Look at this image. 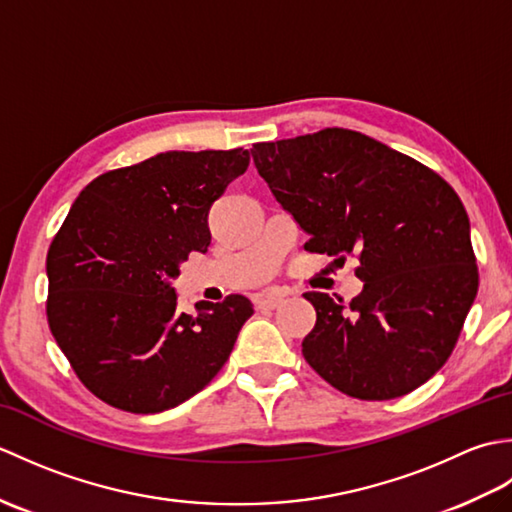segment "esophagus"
I'll use <instances>...</instances> for the list:
<instances>
[{
    "label": "esophagus",
    "mask_w": 512,
    "mask_h": 512,
    "mask_svg": "<svg viewBox=\"0 0 512 512\" xmlns=\"http://www.w3.org/2000/svg\"><path fill=\"white\" fill-rule=\"evenodd\" d=\"M284 297L286 295H281V292H266V295H257L255 297V308L257 310H275L277 306H281Z\"/></svg>",
    "instance_id": "esophagus-1"
}]
</instances>
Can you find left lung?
Listing matches in <instances>:
<instances>
[{
    "label": "left lung",
    "instance_id": "1",
    "mask_svg": "<svg viewBox=\"0 0 512 512\" xmlns=\"http://www.w3.org/2000/svg\"><path fill=\"white\" fill-rule=\"evenodd\" d=\"M277 202L308 233L310 253L358 259L363 292L317 310L301 352L323 380L358 400L418 389L449 361L480 275L469 215L436 171L352 129L250 149Z\"/></svg>",
    "mask_w": 512,
    "mask_h": 512
}]
</instances>
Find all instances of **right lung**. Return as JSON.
<instances>
[{
    "instance_id": "obj_1",
    "label": "right lung",
    "mask_w": 512,
    "mask_h": 512,
    "mask_svg": "<svg viewBox=\"0 0 512 512\" xmlns=\"http://www.w3.org/2000/svg\"><path fill=\"white\" fill-rule=\"evenodd\" d=\"M248 149L165 151L85 187L46 257V314L76 378L129 413L180 405L211 383L253 314L244 295L176 310L169 279L211 244L209 211Z\"/></svg>"
}]
</instances>
